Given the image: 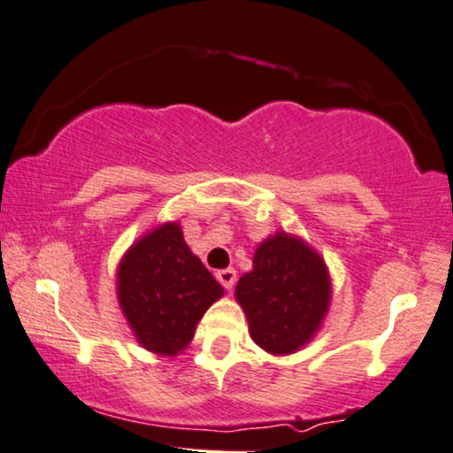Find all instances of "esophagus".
I'll list each match as a JSON object with an SVG mask.
<instances>
[{"label":"esophagus","mask_w":453,"mask_h":453,"mask_svg":"<svg viewBox=\"0 0 453 453\" xmlns=\"http://www.w3.org/2000/svg\"><path fill=\"white\" fill-rule=\"evenodd\" d=\"M217 280H219L223 288H226V290H232V288H234V284H236V272H234L232 267H227V269H219V272H217Z\"/></svg>","instance_id":"34e87169"}]
</instances>
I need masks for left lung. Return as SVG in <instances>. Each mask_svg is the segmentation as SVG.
Masks as SVG:
<instances>
[{
  "label": "left lung",
  "instance_id": "8db88e82",
  "mask_svg": "<svg viewBox=\"0 0 453 453\" xmlns=\"http://www.w3.org/2000/svg\"><path fill=\"white\" fill-rule=\"evenodd\" d=\"M236 301L263 351L296 353L313 341L330 309L328 267L305 240L276 232L257 246L253 269L236 284Z\"/></svg>",
  "mask_w": 453,
  "mask_h": 453
}]
</instances>
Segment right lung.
Masks as SVG:
<instances>
[{
    "label": "right lung",
    "instance_id": "add662e5",
    "mask_svg": "<svg viewBox=\"0 0 453 453\" xmlns=\"http://www.w3.org/2000/svg\"><path fill=\"white\" fill-rule=\"evenodd\" d=\"M223 288L186 244L177 221L137 238L117 267V299L146 351L175 357L190 345L204 311Z\"/></svg>",
    "mask_w": 453,
    "mask_h": 453
}]
</instances>
